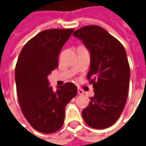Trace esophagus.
<instances>
[{"label": "esophagus", "mask_w": 146, "mask_h": 146, "mask_svg": "<svg viewBox=\"0 0 146 146\" xmlns=\"http://www.w3.org/2000/svg\"><path fill=\"white\" fill-rule=\"evenodd\" d=\"M78 93L82 95V94H84V91L82 89H80V88H78Z\"/></svg>", "instance_id": "1"}]
</instances>
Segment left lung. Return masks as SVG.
Wrapping results in <instances>:
<instances>
[{
	"label": "left lung",
	"mask_w": 146,
	"mask_h": 146,
	"mask_svg": "<svg viewBox=\"0 0 146 146\" xmlns=\"http://www.w3.org/2000/svg\"><path fill=\"white\" fill-rule=\"evenodd\" d=\"M91 53L87 79L94 96L82 111L88 125L104 129L120 117L127 98L130 66L123 44L102 27L84 26L73 33Z\"/></svg>",
	"instance_id": "1"
}]
</instances>
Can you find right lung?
Masks as SVG:
<instances>
[{
  "label": "right lung",
  "mask_w": 146,
  "mask_h": 146,
  "mask_svg": "<svg viewBox=\"0 0 146 146\" xmlns=\"http://www.w3.org/2000/svg\"><path fill=\"white\" fill-rule=\"evenodd\" d=\"M74 29H48L28 40L15 66L17 95L21 110L38 132L53 133L64 123L65 109L77 94V87L66 83L56 92L48 76L58 66L59 53Z\"/></svg>",
  "instance_id": "1"
}]
</instances>
